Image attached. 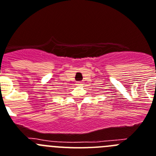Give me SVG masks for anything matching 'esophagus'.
Segmentation results:
<instances>
[{
  "mask_svg": "<svg viewBox=\"0 0 156 156\" xmlns=\"http://www.w3.org/2000/svg\"><path fill=\"white\" fill-rule=\"evenodd\" d=\"M77 85H78V86H80V85H82V82H77Z\"/></svg>",
  "mask_w": 156,
  "mask_h": 156,
  "instance_id": "obj_1",
  "label": "esophagus"
}]
</instances>
